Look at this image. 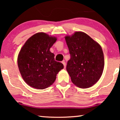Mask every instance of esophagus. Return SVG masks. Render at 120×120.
Returning a JSON list of instances; mask_svg holds the SVG:
<instances>
[{"instance_id":"34e87169","label":"esophagus","mask_w":120,"mask_h":120,"mask_svg":"<svg viewBox=\"0 0 120 120\" xmlns=\"http://www.w3.org/2000/svg\"><path fill=\"white\" fill-rule=\"evenodd\" d=\"M62 63L63 64V65H64V68H65V65H66V63H65V62L64 60H63V62H62Z\"/></svg>"}]
</instances>
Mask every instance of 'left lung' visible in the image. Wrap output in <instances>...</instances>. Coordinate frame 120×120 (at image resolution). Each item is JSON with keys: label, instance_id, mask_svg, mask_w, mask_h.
Segmentation results:
<instances>
[{"label": "left lung", "instance_id": "1", "mask_svg": "<svg viewBox=\"0 0 120 120\" xmlns=\"http://www.w3.org/2000/svg\"><path fill=\"white\" fill-rule=\"evenodd\" d=\"M65 39L70 55L66 69L72 82L80 88L90 87L102 75L104 66L102 49L83 32H76Z\"/></svg>", "mask_w": 120, "mask_h": 120}]
</instances>
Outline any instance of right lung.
I'll use <instances>...</instances> for the list:
<instances>
[{
	"label": "right lung",
	"mask_w": 120,
	"mask_h": 120,
	"mask_svg": "<svg viewBox=\"0 0 120 120\" xmlns=\"http://www.w3.org/2000/svg\"><path fill=\"white\" fill-rule=\"evenodd\" d=\"M57 40L44 33H38L28 39L17 59L19 70L24 81L37 89L51 86L64 66L55 60L50 49Z\"/></svg>",
	"instance_id": "right-lung-1"
}]
</instances>
